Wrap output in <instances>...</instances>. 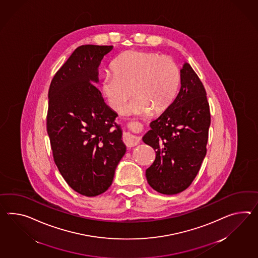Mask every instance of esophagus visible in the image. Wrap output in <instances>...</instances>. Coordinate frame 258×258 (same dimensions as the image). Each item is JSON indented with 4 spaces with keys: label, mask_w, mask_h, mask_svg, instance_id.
<instances>
[{
    "label": "esophagus",
    "mask_w": 258,
    "mask_h": 258,
    "mask_svg": "<svg viewBox=\"0 0 258 258\" xmlns=\"http://www.w3.org/2000/svg\"><path fill=\"white\" fill-rule=\"evenodd\" d=\"M140 140H141V138L138 137V136L132 135L130 133H126V134L124 135V143L128 147H132V146L138 145L139 143H140Z\"/></svg>",
    "instance_id": "34e87169"
}]
</instances>
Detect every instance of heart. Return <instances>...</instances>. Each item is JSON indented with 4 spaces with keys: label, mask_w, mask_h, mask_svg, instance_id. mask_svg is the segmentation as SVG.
Instances as JSON below:
<instances>
[{
    "label": "heart",
    "mask_w": 258,
    "mask_h": 258,
    "mask_svg": "<svg viewBox=\"0 0 258 258\" xmlns=\"http://www.w3.org/2000/svg\"><path fill=\"white\" fill-rule=\"evenodd\" d=\"M113 73H106L101 90L109 106L120 111L132 95L136 97L126 113L148 115L154 109L162 111L175 97L180 83V71L168 56L144 51H127L113 63Z\"/></svg>",
    "instance_id": "obj_1"
}]
</instances>
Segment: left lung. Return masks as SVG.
<instances>
[{"label":"left lung","mask_w":258,"mask_h":258,"mask_svg":"<svg viewBox=\"0 0 258 258\" xmlns=\"http://www.w3.org/2000/svg\"><path fill=\"white\" fill-rule=\"evenodd\" d=\"M180 73L179 93L143 137L156 150V159L145 171L147 182L165 195L178 194L194 181L206 156L211 124L203 84L188 63Z\"/></svg>","instance_id":"8db88e82"}]
</instances>
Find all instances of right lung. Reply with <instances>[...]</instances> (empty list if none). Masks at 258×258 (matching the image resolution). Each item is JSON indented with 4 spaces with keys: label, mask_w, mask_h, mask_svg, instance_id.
I'll use <instances>...</instances> for the list:
<instances>
[{
    "label": "right lung",
    "mask_w": 258,
    "mask_h": 258,
    "mask_svg": "<svg viewBox=\"0 0 258 258\" xmlns=\"http://www.w3.org/2000/svg\"><path fill=\"white\" fill-rule=\"evenodd\" d=\"M113 45L77 47L57 71L48 90L46 128L54 161L77 193L95 197L112 184L126 153L117 113L104 102L99 82L101 59Z\"/></svg>",
    "instance_id": "right-lung-1"
}]
</instances>
